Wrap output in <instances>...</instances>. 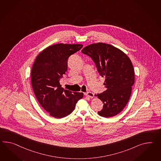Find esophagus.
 I'll return each mask as SVG.
<instances>
[{
    "mask_svg": "<svg viewBox=\"0 0 161 161\" xmlns=\"http://www.w3.org/2000/svg\"><path fill=\"white\" fill-rule=\"evenodd\" d=\"M85 96H86L87 97L92 98L94 96V94H93V93H92L91 92H87L85 93Z\"/></svg>",
    "mask_w": 161,
    "mask_h": 161,
    "instance_id": "34e87169",
    "label": "esophagus"
}]
</instances>
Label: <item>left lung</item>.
Returning a JSON list of instances; mask_svg holds the SVG:
<instances>
[{"label": "left lung", "mask_w": 161, "mask_h": 161, "mask_svg": "<svg viewBox=\"0 0 161 161\" xmlns=\"http://www.w3.org/2000/svg\"><path fill=\"white\" fill-rule=\"evenodd\" d=\"M82 53L92 58L99 75L105 78L106 91L97 95L103 103L98 114L106 118L118 114L128 103L134 83L131 60L121 50L102 42L87 46Z\"/></svg>", "instance_id": "left-lung-1"}]
</instances>
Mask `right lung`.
<instances>
[{
  "label": "right lung",
  "instance_id": "obj_1",
  "mask_svg": "<svg viewBox=\"0 0 161 161\" xmlns=\"http://www.w3.org/2000/svg\"><path fill=\"white\" fill-rule=\"evenodd\" d=\"M81 44H57L43 50L33 64L31 79L38 102L50 115L61 119L70 114L83 93L64 90L60 79L68 70V59Z\"/></svg>",
  "mask_w": 161,
  "mask_h": 161
}]
</instances>
